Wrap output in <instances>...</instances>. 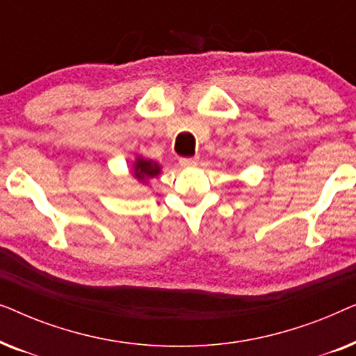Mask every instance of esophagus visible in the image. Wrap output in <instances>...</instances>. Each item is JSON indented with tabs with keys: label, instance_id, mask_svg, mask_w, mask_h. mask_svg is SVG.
Segmentation results:
<instances>
[{
	"label": "esophagus",
	"instance_id": "obj_1",
	"mask_svg": "<svg viewBox=\"0 0 356 356\" xmlns=\"http://www.w3.org/2000/svg\"><path fill=\"white\" fill-rule=\"evenodd\" d=\"M197 162H199L197 157L179 159V163H181V167H194V165H197Z\"/></svg>",
	"mask_w": 356,
	"mask_h": 356
}]
</instances>
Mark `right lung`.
<instances>
[{"instance_id": "obj_1", "label": "right lung", "mask_w": 356, "mask_h": 356, "mask_svg": "<svg viewBox=\"0 0 356 356\" xmlns=\"http://www.w3.org/2000/svg\"><path fill=\"white\" fill-rule=\"evenodd\" d=\"M131 173L133 178L140 184H149L150 179L157 178L162 173V165L152 159H145L143 155H136L131 163Z\"/></svg>"}]
</instances>
